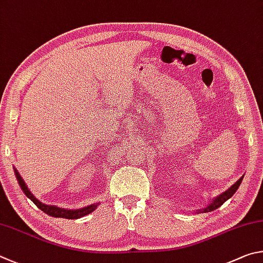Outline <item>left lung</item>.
<instances>
[{
	"instance_id": "1",
	"label": "left lung",
	"mask_w": 263,
	"mask_h": 263,
	"mask_svg": "<svg viewBox=\"0 0 263 263\" xmlns=\"http://www.w3.org/2000/svg\"><path fill=\"white\" fill-rule=\"evenodd\" d=\"M242 178L243 176L238 179V180L233 183V185L229 188L228 191H225L222 194H219L218 196H216L215 199L210 202V203L205 206V208H202L197 210V214H204V213H209V211H214L217 208H219L220 205H222L224 202H227L229 199H231L233 196L234 193L237 192V190L239 188V186L241 185V181H242Z\"/></svg>"
}]
</instances>
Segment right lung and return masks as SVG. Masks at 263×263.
Wrapping results in <instances>:
<instances>
[{"mask_svg": "<svg viewBox=\"0 0 263 263\" xmlns=\"http://www.w3.org/2000/svg\"><path fill=\"white\" fill-rule=\"evenodd\" d=\"M13 171H15V176L18 183L22 188V191L24 194L29 197V199L33 202V203L38 206L40 210H43L45 214H47L52 217H60V218H67V219H78L81 217H84V216L91 214L92 211H95L97 209V206L99 205L98 202L93 204L83 206V208L80 209H64V208H60V206L57 205H49V204H45L43 202L39 201L36 197L32 194L31 191L29 190V187L26 186L25 181L23 180V178L21 177V174L18 173L17 170L13 167Z\"/></svg>", "mask_w": 263, "mask_h": 263, "instance_id": "obj_1", "label": "right lung"}]
</instances>
